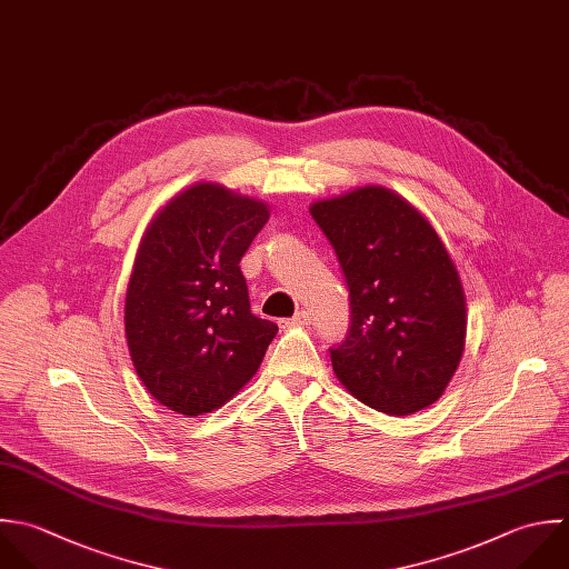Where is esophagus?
<instances>
[{
	"instance_id": "esophagus-1",
	"label": "esophagus",
	"mask_w": 569,
	"mask_h": 569,
	"mask_svg": "<svg viewBox=\"0 0 569 569\" xmlns=\"http://www.w3.org/2000/svg\"><path fill=\"white\" fill-rule=\"evenodd\" d=\"M310 321H312L310 312H306V310H299L295 317H290V319H283L281 323H283V328H306V326H310Z\"/></svg>"
}]
</instances>
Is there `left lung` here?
Segmentation results:
<instances>
[{
	"label": "left lung",
	"mask_w": 569,
	"mask_h": 569,
	"mask_svg": "<svg viewBox=\"0 0 569 569\" xmlns=\"http://www.w3.org/2000/svg\"><path fill=\"white\" fill-rule=\"evenodd\" d=\"M350 288L352 326L330 350L339 383L406 417L439 401L468 335L459 268L435 226L399 192L359 186L310 203Z\"/></svg>",
	"instance_id": "left-lung-1"
}]
</instances>
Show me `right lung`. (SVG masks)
<instances>
[{
  "label": "right lung",
  "mask_w": 569,
  "mask_h": 569,
  "mask_svg": "<svg viewBox=\"0 0 569 569\" xmlns=\"http://www.w3.org/2000/svg\"><path fill=\"white\" fill-rule=\"evenodd\" d=\"M270 206L214 181L170 197L132 263L123 330L134 372L163 408L219 410L257 375L277 326L250 312L239 261Z\"/></svg>",
  "instance_id": "obj_1"
}]
</instances>
